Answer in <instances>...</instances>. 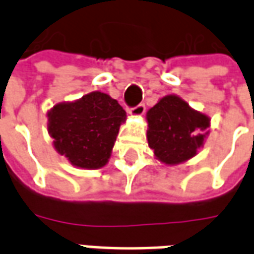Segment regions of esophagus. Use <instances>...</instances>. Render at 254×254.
<instances>
[{
	"label": "esophagus",
	"mask_w": 254,
	"mask_h": 254,
	"mask_svg": "<svg viewBox=\"0 0 254 254\" xmlns=\"http://www.w3.org/2000/svg\"><path fill=\"white\" fill-rule=\"evenodd\" d=\"M129 113H130V114H132V116H134V117L143 116L144 113H145V106H144L143 103H140V105L132 107V109L129 110Z\"/></svg>",
	"instance_id": "obj_1"
}]
</instances>
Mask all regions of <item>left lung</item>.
Listing matches in <instances>:
<instances>
[{"mask_svg": "<svg viewBox=\"0 0 254 254\" xmlns=\"http://www.w3.org/2000/svg\"><path fill=\"white\" fill-rule=\"evenodd\" d=\"M148 145L156 159L166 165H180L193 158L204 143L209 127L205 114L193 110L185 100L167 95L147 113Z\"/></svg>", "mask_w": 254, "mask_h": 254, "instance_id": "8db88e82", "label": "left lung"}]
</instances>
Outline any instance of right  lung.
<instances>
[{"label":"right lung","mask_w":254,"mask_h":254,"mask_svg":"<svg viewBox=\"0 0 254 254\" xmlns=\"http://www.w3.org/2000/svg\"><path fill=\"white\" fill-rule=\"evenodd\" d=\"M47 117L58 154L76 167L100 169L109 162L127 113L116 99L95 91L76 102L58 103Z\"/></svg>","instance_id":"1"}]
</instances>
